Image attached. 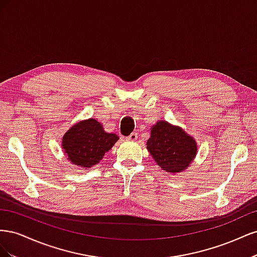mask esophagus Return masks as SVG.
Masks as SVG:
<instances>
[{"label": "esophagus", "mask_w": 257, "mask_h": 257, "mask_svg": "<svg viewBox=\"0 0 257 257\" xmlns=\"http://www.w3.org/2000/svg\"><path fill=\"white\" fill-rule=\"evenodd\" d=\"M137 133L136 132H133V133H132L131 135H128L127 137H126V141H128V142H135V141H137Z\"/></svg>", "instance_id": "1"}]
</instances>
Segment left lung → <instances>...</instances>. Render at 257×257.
Returning a JSON list of instances; mask_svg holds the SVG:
<instances>
[{
  "label": "left lung",
  "instance_id": "1",
  "mask_svg": "<svg viewBox=\"0 0 257 257\" xmlns=\"http://www.w3.org/2000/svg\"><path fill=\"white\" fill-rule=\"evenodd\" d=\"M147 149L155 163L167 173H181L190 166L197 153V144L180 126L158 121L151 127Z\"/></svg>",
  "mask_w": 257,
  "mask_h": 257
}]
</instances>
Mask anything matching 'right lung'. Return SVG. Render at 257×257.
Segmentation results:
<instances>
[{"label": "right lung", "instance_id": "add662e5", "mask_svg": "<svg viewBox=\"0 0 257 257\" xmlns=\"http://www.w3.org/2000/svg\"><path fill=\"white\" fill-rule=\"evenodd\" d=\"M119 137L107 133L95 119L82 120L69 128L62 138V148L72 164L90 168L102 161Z\"/></svg>", "mask_w": 257, "mask_h": 257}]
</instances>
